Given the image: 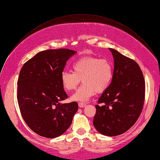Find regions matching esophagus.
<instances>
[{
    "label": "esophagus",
    "instance_id": "esophagus-1",
    "mask_svg": "<svg viewBox=\"0 0 160 160\" xmlns=\"http://www.w3.org/2000/svg\"><path fill=\"white\" fill-rule=\"evenodd\" d=\"M78 106L79 108H86V103H82V102H79L78 103Z\"/></svg>",
    "mask_w": 160,
    "mask_h": 160
}]
</instances>
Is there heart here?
Wrapping results in <instances>:
<instances>
[{"mask_svg":"<svg viewBox=\"0 0 160 160\" xmlns=\"http://www.w3.org/2000/svg\"><path fill=\"white\" fill-rule=\"evenodd\" d=\"M72 72L64 71L61 73L60 80L67 91L75 89L81 81L82 86L72 94L71 100L86 102L96 92H103L111 83L113 67L108 59L96 57H85L72 63Z\"/></svg>","mask_w":160,"mask_h":160,"instance_id":"heart-1","label":"heart"}]
</instances>
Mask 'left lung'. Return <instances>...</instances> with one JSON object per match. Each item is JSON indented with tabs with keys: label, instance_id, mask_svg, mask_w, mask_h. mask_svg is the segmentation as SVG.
Instances as JSON below:
<instances>
[{
	"label": "left lung",
	"instance_id": "1",
	"mask_svg": "<svg viewBox=\"0 0 160 160\" xmlns=\"http://www.w3.org/2000/svg\"><path fill=\"white\" fill-rule=\"evenodd\" d=\"M114 58V71L109 88L96 105L93 125L100 134L115 136L128 131L142 111L145 83L139 65L118 51L109 48Z\"/></svg>",
	"mask_w": 160,
	"mask_h": 160
}]
</instances>
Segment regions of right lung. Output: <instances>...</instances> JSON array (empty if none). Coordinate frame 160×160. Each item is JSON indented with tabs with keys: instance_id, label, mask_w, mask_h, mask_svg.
I'll use <instances>...</instances> for the list:
<instances>
[{
	"instance_id": "add662e5",
	"label": "right lung",
	"mask_w": 160,
	"mask_h": 160,
	"mask_svg": "<svg viewBox=\"0 0 160 160\" xmlns=\"http://www.w3.org/2000/svg\"><path fill=\"white\" fill-rule=\"evenodd\" d=\"M75 53L68 49L42 51L20 71L17 100L20 112L29 128L40 136H60L68 129L78 111L76 102L60 103L68 97L61 83V73Z\"/></svg>"
}]
</instances>
